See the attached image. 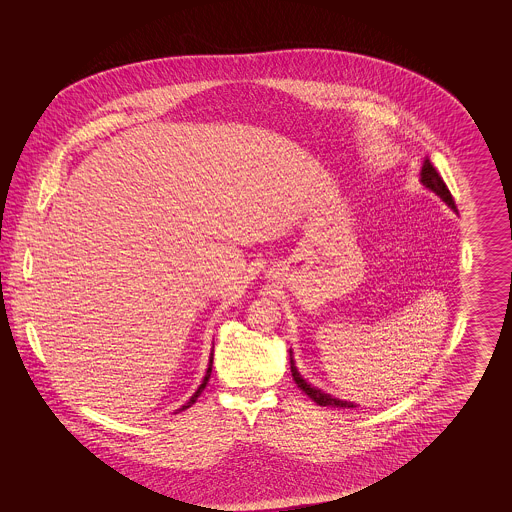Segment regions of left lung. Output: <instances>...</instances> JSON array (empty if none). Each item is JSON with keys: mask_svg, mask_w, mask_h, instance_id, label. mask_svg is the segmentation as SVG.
I'll use <instances>...</instances> for the list:
<instances>
[{"mask_svg": "<svg viewBox=\"0 0 512 512\" xmlns=\"http://www.w3.org/2000/svg\"><path fill=\"white\" fill-rule=\"evenodd\" d=\"M420 182H422L424 188H428L430 192H434V194L438 195L439 199H441L453 213H459V211H457V205H455V201H453V195L447 190L443 178L439 176L438 171L434 169V165L430 163L428 157H426L424 163H422ZM290 363H292V376L293 380H295V384H297V388L301 391H305L320 407H338V409H355V407H357L353 401H343V399H338V397H334V395H330V393H324V391L318 390L315 386H311V384L299 374V370H297V366H295V361H293L292 349H290Z\"/></svg>", "mask_w": 512, "mask_h": 512, "instance_id": "8db88e82", "label": "left lung"}]
</instances>
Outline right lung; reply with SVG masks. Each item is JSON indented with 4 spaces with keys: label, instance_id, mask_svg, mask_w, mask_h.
Listing matches in <instances>:
<instances>
[{
    "label": "right lung",
    "instance_id": "add662e5",
    "mask_svg": "<svg viewBox=\"0 0 512 512\" xmlns=\"http://www.w3.org/2000/svg\"><path fill=\"white\" fill-rule=\"evenodd\" d=\"M215 347V345H213ZM211 372H213V349H211V355H209V365H207V372H205V376H203V380H201V384H199V388L195 390L194 395L178 409V411H184V409H190L192 405H194L195 401H197V397L203 393L205 390V386H207V382H209V378H211Z\"/></svg>",
    "mask_w": 512,
    "mask_h": 512
}]
</instances>
